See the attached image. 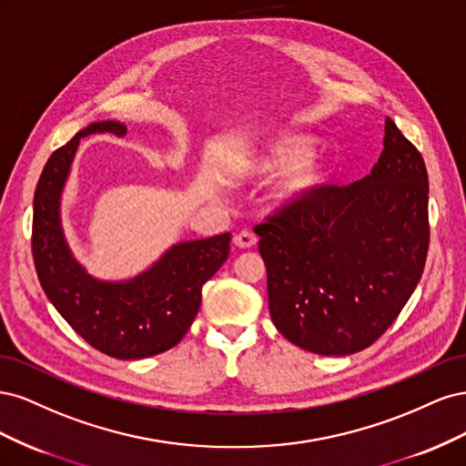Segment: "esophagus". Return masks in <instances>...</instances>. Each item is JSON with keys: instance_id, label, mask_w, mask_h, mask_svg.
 <instances>
[{"instance_id": "obj_1", "label": "esophagus", "mask_w": 466, "mask_h": 466, "mask_svg": "<svg viewBox=\"0 0 466 466\" xmlns=\"http://www.w3.org/2000/svg\"><path fill=\"white\" fill-rule=\"evenodd\" d=\"M257 241H258V237L252 231H241V233L235 235V245L238 248H250V247L257 245Z\"/></svg>"}]
</instances>
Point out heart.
Returning <instances> with one entry per match:
<instances>
[{
  "mask_svg": "<svg viewBox=\"0 0 466 466\" xmlns=\"http://www.w3.org/2000/svg\"><path fill=\"white\" fill-rule=\"evenodd\" d=\"M311 151V139L305 136H281L255 159L258 173L272 175L288 167L276 188L279 202H293L311 190L322 177V163Z\"/></svg>",
  "mask_w": 466,
  "mask_h": 466,
  "instance_id": "b5f03b06",
  "label": "heart"
}]
</instances>
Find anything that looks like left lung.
I'll list each match as a JSON object with an SVG mask.
<instances>
[{
  "instance_id": "obj_1",
  "label": "left lung",
  "mask_w": 466,
  "mask_h": 466,
  "mask_svg": "<svg viewBox=\"0 0 466 466\" xmlns=\"http://www.w3.org/2000/svg\"><path fill=\"white\" fill-rule=\"evenodd\" d=\"M383 146L368 177L309 190L255 228L272 322L313 354L370 348L397 320L424 272L426 165L390 118Z\"/></svg>"
}]
</instances>
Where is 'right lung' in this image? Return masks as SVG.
Returning <instances> with one entry per match:
<instances>
[{
	"instance_id": "right-lung-1",
	"label": "right lung",
	"mask_w": 466,
	"mask_h": 466,
	"mask_svg": "<svg viewBox=\"0 0 466 466\" xmlns=\"http://www.w3.org/2000/svg\"><path fill=\"white\" fill-rule=\"evenodd\" d=\"M124 136L120 122H95L56 149L35 190L33 260L40 286L83 340L116 360H142L177 346L198 315L202 286L229 257L231 233L175 245L130 281H98L76 262L60 225V196L79 139Z\"/></svg>"
}]
</instances>
